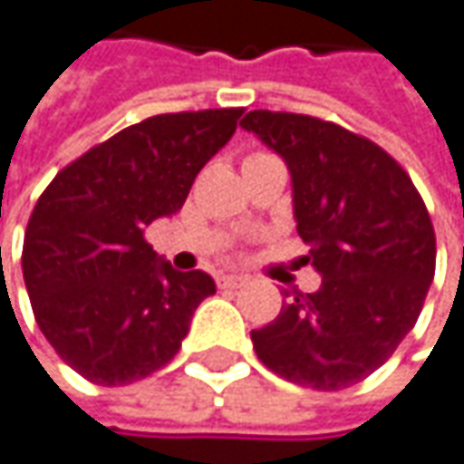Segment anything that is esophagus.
Listing matches in <instances>:
<instances>
[{
    "label": "esophagus",
    "instance_id": "34e87169",
    "mask_svg": "<svg viewBox=\"0 0 464 464\" xmlns=\"http://www.w3.org/2000/svg\"><path fill=\"white\" fill-rule=\"evenodd\" d=\"M249 278L246 276H220L218 278V286L220 288H241Z\"/></svg>",
    "mask_w": 464,
    "mask_h": 464
}]
</instances>
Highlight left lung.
<instances>
[{
	"mask_svg": "<svg viewBox=\"0 0 464 464\" xmlns=\"http://www.w3.org/2000/svg\"><path fill=\"white\" fill-rule=\"evenodd\" d=\"M241 128L291 173L296 231L320 288H284L281 314L252 331L281 378L339 392L378 370L412 331L436 270V236L410 176L378 144L310 115L246 112Z\"/></svg>",
	"mask_w": 464,
	"mask_h": 464,
	"instance_id": "obj_1",
	"label": "left lung"
}]
</instances>
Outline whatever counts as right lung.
<instances>
[{
    "label": "right lung",
    "mask_w": 464,
    "mask_h": 464,
    "mask_svg": "<svg viewBox=\"0 0 464 464\" xmlns=\"http://www.w3.org/2000/svg\"><path fill=\"white\" fill-rule=\"evenodd\" d=\"M244 110L154 115L89 150L46 186L25 228L23 278L54 352L99 386L165 368L194 310L215 294L180 273L144 228L183 207L191 183L236 133Z\"/></svg>",
    "instance_id": "1"
}]
</instances>
